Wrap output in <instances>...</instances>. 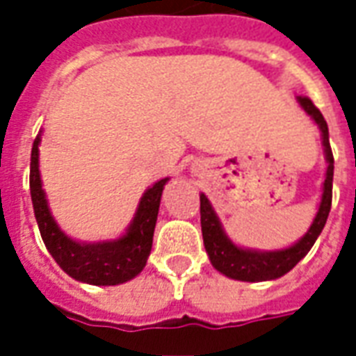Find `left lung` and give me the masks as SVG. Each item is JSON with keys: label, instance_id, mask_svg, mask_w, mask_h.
Segmentation results:
<instances>
[{"label": "left lung", "instance_id": "left-lung-1", "mask_svg": "<svg viewBox=\"0 0 356 356\" xmlns=\"http://www.w3.org/2000/svg\"><path fill=\"white\" fill-rule=\"evenodd\" d=\"M299 104L321 127L322 143H324L326 160H328L321 208L316 211L311 229L298 244L280 250V252H254V250H242V248L234 246L231 240L227 238L216 211L211 209V204L204 194H200V223L204 246H206L211 265L229 278H236V280H244V282H261V280H273V278L286 275L309 254V250L313 248L326 225L330 208H332V181H334V154L330 148L328 125H326V120L321 114V110L314 106L309 97H299Z\"/></svg>", "mask_w": 356, "mask_h": 356}]
</instances>
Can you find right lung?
Returning <instances> with one entry per match:
<instances>
[{"label":"right lung","instance_id":"obj_1","mask_svg":"<svg viewBox=\"0 0 356 356\" xmlns=\"http://www.w3.org/2000/svg\"><path fill=\"white\" fill-rule=\"evenodd\" d=\"M40 140L42 139L38 135L30 156V194L34 204L35 221L42 232L45 248L49 250L53 259L66 275H70L80 282L95 284V286H116L131 280L147 265V257L152 250L160 198L168 179L158 181L145 193L131 227L122 238L114 242H99V244H80L68 238L49 213L45 193L42 188L40 170H38Z\"/></svg>","mask_w":356,"mask_h":356}]
</instances>
